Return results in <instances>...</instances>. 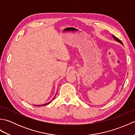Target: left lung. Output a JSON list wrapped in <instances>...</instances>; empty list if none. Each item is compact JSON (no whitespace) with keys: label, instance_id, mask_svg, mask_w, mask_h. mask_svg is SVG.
Instances as JSON below:
<instances>
[{"label":"left lung","instance_id":"left-lung-1","mask_svg":"<svg viewBox=\"0 0 135 135\" xmlns=\"http://www.w3.org/2000/svg\"><path fill=\"white\" fill-rule=\"evenodd\" d=\"M113 38H114V39H115V41H117V42H118L119 43H120V44H121L122 45H123V44H122V42L121 41H120V40L118 39V38H117V37H115V36H114V35H113Z\"/></svg>","mask_w":135,"mask_h":135}]
</instances>
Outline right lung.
<instances>
[{
    "instance_id": "right-lung-1",
    "label": "right lung",
    "mask_w": 135,
    "mask_h": 135,
    "mask_svg": "<svg viewBox=\"0 0 135 135\" xmlns=\"http://www.w3.org/2000/svg\"><path fill=\"white\" fill-rule=\"evenodd\" d=\"M50 102H49V103H46V104H42V105H37V106H42V105H47V104H49V103H50Z\"/></svg>"
}]
</instances>
